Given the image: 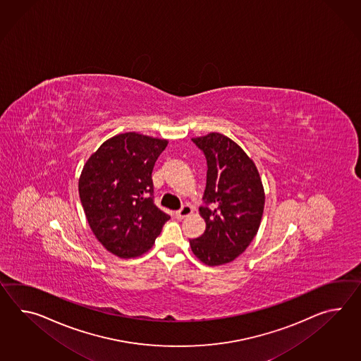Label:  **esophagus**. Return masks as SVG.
<instances>
[{
	"label": "esophagus",
	"instance_id": "34e87169",
	"mask_svg": "<svg viewBox=\"0 0 361 361\" xmlns=\"http://www.w3.org/2000/svg\"><path fill=\"white\" fill-rule=\"evenodd\" d=\"M193 212V209L189 204H184L178 212H176V216L178 219H184L188 215H190Z\"/></svg>",
	"mask_w": 361,
	"mask_h": 361
}]
</instances>
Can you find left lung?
I'll return each instance as SVG.
<instances>
[{"label": "left lung", "instance_id": "8db88e82", "mask_svg": "<svg viewBox=\"0 0 361 361\" xmlns=\"http://www.w3.org/2000/svg\"><path fill=\"white\" fill-rule=\"evenodd\" d=\"M192 141L207 161L200 212L206 229L189 240L197 258L209 266L228 264L253 241L264 214L262 181L253 160L219 133Z\"/></svg>", "mask_w": 361, "mask_h": 361}]
</instances>
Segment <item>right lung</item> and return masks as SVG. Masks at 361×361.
Wrapping results in <instances>:
<instances>
[{"label":"right lung","instance_id":"1","mask_svg":"<svg viewBox=\"0 0 361 361\" xmlns=\"http://www.w3.org/2000/svg\"><path fill=\"white\" fill-rule=\"evenodd\" d=\"M166 140L123 133L104 142L80 175V198L90 228L112 255L147 252L169 215L154 203L152 169Z\"/></svg>","mask_w":361,"mask_h":361}]
</instances>
